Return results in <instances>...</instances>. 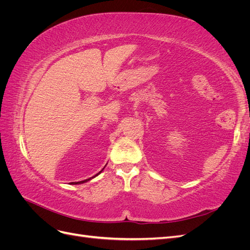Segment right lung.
<instances>
[{"mask_svg": "<svg viewBox=\"0 0 250 250\" xmlns=\"http://www.w3.org/2000/svg\"><path fill=\"white\" fill-rule=\"evenodd\" d=\"M105 168V167H104ZM104 168L99 172V173H97L96 174V175L95 176H93V177H90V178H88V179H85V180H82V181H78V183H72V185H79V184H84V183H86V181H88V180H90V179H92V178H94V177H96V176H98V175H99V174L104 170Z\"/></svg>", "mask_w": 250, "mask_h": 250, "instance_id": "1", "label": "right lung"}]
</instances>
